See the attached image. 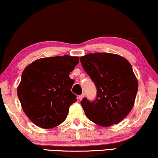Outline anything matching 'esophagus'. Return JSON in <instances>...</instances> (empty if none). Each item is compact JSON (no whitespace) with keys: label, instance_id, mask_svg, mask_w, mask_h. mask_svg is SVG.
Segmentation results:
<instances>
[{"label":"esophagus","instance_id":"1","mask_svg":"<svg viewBox=\"0 0 158 158\" xmlns=\"http://www.w3.org/2000/svg\"><path fill=\"white\" fill-rule=\"evenodd\" d=\"M83 97H84V94H81V96H78V99H79V100H80V101H81V100H82V99H83Z\"/></svg>","mask_w":158,"mask_h":158}]
</instances>
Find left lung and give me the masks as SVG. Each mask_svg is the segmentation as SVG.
Masks as SVG:
<instances>
[{
	"label": "left lung",
	"instance_id": "1",
	"mask_svg": "<svg viewBox=\"0 0 158 158\" xmlns=\"http://www.w3.org/2000/svg\"><path fill=\"white\" fill-rule=\"evenodd\" d=\"M82 66L97 89L96 98L81 102L88 119L103 127L116 124L132 109L138 82L132 67L122 56L90 53L81 57Z\"/></svg>",
	"mask_w": 158,
	"mask_h": 158
}]
</instances>
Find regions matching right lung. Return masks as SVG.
Wrapping results in <instances>:
<instances>
[{"label":"right lung","instance_id":"add662e5","mask_svg":"<svg viewBox=\"0 0 158 158\" xmlns=\"http://www.w3.org/2000/svg\"><path fill=\"white\" fill-rule=\"evenodd\" d=\"M79 57L69 55L39 59L21 75L17 95L27 117L36 126L53 128L66 119L69 107L76 102L71 91L74 80L70 73Z\"/></svg>","mask_w":158,"mask_h":158}]
</instances>
